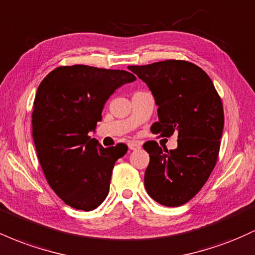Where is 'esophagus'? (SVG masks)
<instances>
[{
  "label": "esophagus",
  "instance_id": "1",
  "mask_svg": "<svg viewBox=\"0 0 255 255\" xmlns=\"http://www.w3.org/2000/svg\"><path fill=\"white\" fill-rule=\"evenodd\" d=\"M128 147H129V150H139V148H141V142L129 141L128 142Z\"/></svg>",
  "mask_w": 255,
  "mask_h": 255
}]
</instances>
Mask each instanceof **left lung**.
<instances>
[{
	"label": "left lung",
	"mask_w": 255,
	"mask_h": 255,
	"mask_svg": "<svg viewBox=\"0 0 255 255\" xmlns=\"http://www.w3.org/2000/svg\"><path fill=\"white\" fill-rule=\"evenodd\" d=\"M151 90L158 105L152 133L170 137L177 133V148L144 144L150 154L145 188L157 203L174 207L188 203L209 180L217 163L224 126L221 97L212 80L197 64L165 60L128 66Z\"/></svg>",
	"instance_id": "obj_1"
}]
</instances>
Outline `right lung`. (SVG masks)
I'll list each match as a JSON object with an SVG mask.
<instances>
[{
  "label": "right lung",
  "mask_w": 255,
  "mask_h": 255,
  "mask_svg": "<svg viewBox=\"0 0 255 255\" xmlns=\"http://www.w3.org/2000/svg\"><path fill=\"white\" fill-rule=\"evenodd\" d=\"M135 75L120 69L74 64L49 73L38 86L32 135L52 191L73 209L91 211L109 193L111 172L127 145L103 147L91 137L109 97Z\"/></svg>",
  "instance_id": "1"
}]
</instances>
